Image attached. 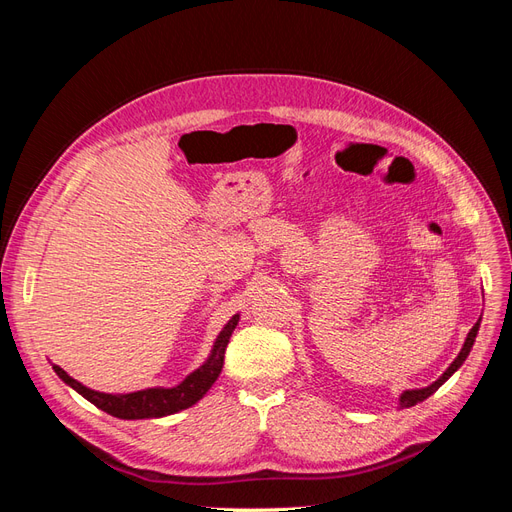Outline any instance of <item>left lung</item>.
<instances>
[{"label":"left lung","instance_id":"left-lung-1","mask_svg":"<svg viewBox=\"0 0 512 512\" xmlns=\"http://www.w3.org/2000/svg\"><path fill=\"white\" fill-rule=\"evenodd\" d=\"M478 324H480V320L474 324V327L470 329V333H468V339H466V344H463V348H461V352H459V356H457V359L451 363V367H448L446 371H444V374L436 380V382H433V384H429L427 386V389H414V391H406L404 395H401V408H410V406H416L418 404V401H423V399H427L431 393H436L438 389H440V386L448 380V378H451L453 374H455V371L463 365V361H466V356L470 354V350H472V346H474V339H476V333H478Z\"/></svg>","mask_w":512,"mask_h":512}]
</instances>
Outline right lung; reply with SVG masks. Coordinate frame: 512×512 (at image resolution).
Masks as SVG:
<instances>
[{"label":"right lung","mask_w":512,"mask_h":512,"mask_svg":"<svg viewBox=\"0 0 512 512\" xmlns=\"http://www.w3.org/2000/svg\"><path fill=\"white\" fill-rule=\"evenodd\" d=\"M237 322H239V316H232V320L226 324L224 331L218 335V339H215L209 361L203 367H198L194 374H190L179 386H175V389H145V391H136L128 395H106V393L91 391L81 382H76L59 365H53V369L55 374L66 384H70L76 393H81L85 399L91 401V404L98 406L100 410L108 412L111 416L158 418L166 414H175L179 410L194 406L196 401L211 389V384L218 380L224 365V352L228 346V339L232 331H235Z\"/></svg>","instance_id":"1"}]
</instances>
